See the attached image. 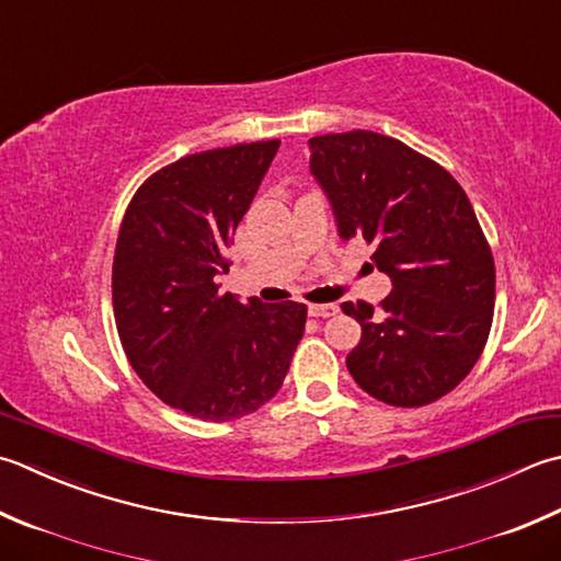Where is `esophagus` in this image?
Wrapping results in <instances>:
<instances>
[{"label": "esophagus", "mask_w": 561, "mask_h": 561, "mask_svg": "<svg viewBox=\"0 0 561 561\" xmlns=\"http://www.w3.org/2000/svg\"><path fill=\"white\" fill-rule=\"evenodd\" d=\"M335 313H337L335 304H309V316H313V318H328Z\"/></svg>", "instance_id": "esophagus-1"}]
</instances>
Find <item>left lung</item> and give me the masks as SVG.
<instances>
[{
  "label": "left lung",
  "mask_w": 561,
  "mask_h": 561,
  "mask_svg": "<svg viewBox=\"0 0 561 561\" xmlns=\"http://www.w3.org/2000/svg\"><path fill=\"white\" fill-rule=\"evenodd\" d=\"M309 150L337 236L375 243L371 260L391 279L379 309L343 304L362 325L350 375L383 403L437 401L477 365L491 331L496 270L474 208L453 174L389 136H316Z\"/></svg>",
  "instance_id": "left-lung-1"
}]
</instances>
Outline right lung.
I'll use <instances>...</instances> for the list:
<instances>
[{"label": "right lung", "mask_w": 561, "mask_h": 561, "mask_svg": "<svg viewBox=\"0 0 561 561\" xmlns=\"http://www.w3.org/2000/svg\"><path fill=\"white\" fill-rule=\"evenodd\" d=\"M279 140L204 150L168 164L128 204L114 255L121 345L172 409L233 421L279 391L304 335L306 306L221 294L226 248Z\"/></svg>", "instance_id": "right-lung-1"}]
</instances>
